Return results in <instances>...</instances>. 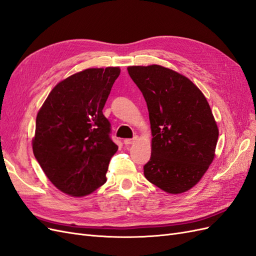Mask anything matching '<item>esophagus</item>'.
<instances>
[{
	"instance_id": "obj_1",
	"label": "esophagus",
	"mask_w": 256,
	"mask_h": 256,
	"mask_svg": "<svg viewBox=\"0 0 256 256\" xmlns=\"http://www.w3.org/2000/svg\"><path fill=\"white\" fill-rule=\"evenodd\" d=\"M136 141V138H126V140H124V144H125V145H131V144H134Z\"/></svg>"
}]
</instances>
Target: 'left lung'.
<instances>
[{"label":"left lung","instance_id":"obj_1","mask_svg":"<svg viewBox=\"0 0 256 256\" xmlns=\"http://www.w3.org/2000/svg\"><path fill=\"white\" fill-rule=\"evenodd\" d=\"M147 104L152 156L146 180L178 194L196 186L214 158L219 130L203 92L184 76L160 65L130 66Z\"/></svg>","mask_w":256,"mask_h":256}]
</instances>
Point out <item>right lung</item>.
<instances>
[{
  "label": "right lung",
  "instance_id": "add662e5",
  "mask_svg": "<svg viewBox=\"0 0 256 256\" xmlns=\"http://www.w3.org/2000/svg\"><path fill=\"white\" fill-rule=\"evenodd\" d=\"M118 67L88 68L56 85L36 118L33 152L46 176L62 192L84 196L106 182L118 152L102 110Z\"/></svg>",
  "mask_w": 256,
  "mask_h": 256
}]
</instances>
